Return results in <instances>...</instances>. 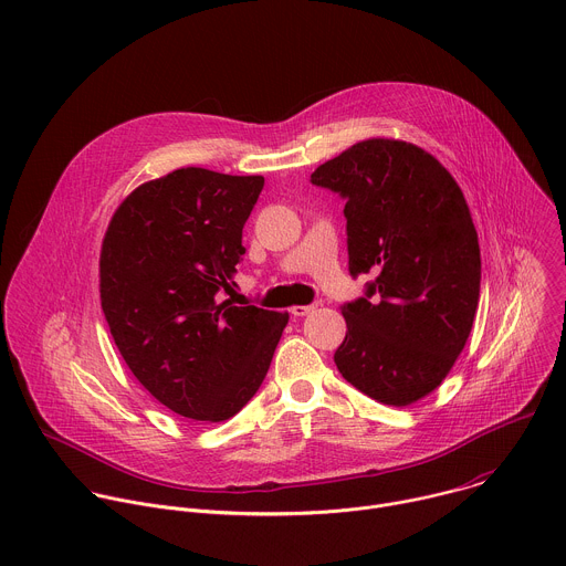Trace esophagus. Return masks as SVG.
<instances>
[{
	"label": "esophagus",
	"instance_id": "1",
	"mask_svg": "<svg viewBox=\"0 0 566 566\" xmlns=\"http://www.w3.org/2000/svg\"><path fill=\"white\" fill-rule=\"evenodd\" d=\"M315 306H317V304H295V306H291V313H293L295 317H302V315L311 313Z\"/></svg>",
	"mask_w": 566,
	"mask_h": 566
}]
</instances>
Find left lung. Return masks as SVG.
Segmentation results:
<instances>
[{
    "instance_id": "left-lung-1",
    "label": "left lung",
    "mask_w": 566,
    "mask_h": 566,
    "mask_svg": "<svg viewBox=\"0 0 566 566\" xmlns=\"http://www.w3.org/2000/svg\"><path fill=\"white\" fill-rule=\"evenodd\" d=\"M311 184L347 199L349 271L376 275L343 306L336 367L382 406H412L450 374L476 313L481 255L465 197L430 151L396 138L352 145Z\"/></svg>"
}]
</instances>
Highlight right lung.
<instances>
[{"instance_id":"1","label":"right lung","mask_w":566,"mask_h":566,"mask_svg":"<svg viewBox=\"0 0 566 566\" xmlns=\"http://www.w3.org/2000/svg\"><path fill=\"white\" fill-rule=\"evenodd\" d=\"M264 177L181 168L116 208L101 249V304L136 380L186 419L219 423L260 389L289 313L234 306Z\"/></svg>"}]
</instances>
